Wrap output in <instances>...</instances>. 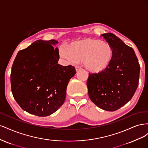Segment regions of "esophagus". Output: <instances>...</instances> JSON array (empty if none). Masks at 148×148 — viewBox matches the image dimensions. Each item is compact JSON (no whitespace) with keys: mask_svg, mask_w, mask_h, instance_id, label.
Segmentation results:
<instances>
[{"mask_svg":"<svg viewBox=\"0 0 148 148\" xmlns=\"http://www.w3.org/2000/svg\"><path fill=\"white\" fill-rule=\"evenodd\" d=\"M81 70H82V68H81V67H79V66H76V71H78Z\"/></svg>","mask_w":148,"mask_h":148,"instance_id":"1","label":"esophagus"}]
</instances>
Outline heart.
I'll return each instance as SVG.
<instances>
[{"label":"heart","mask_w":148,"mask_h":148,"mask_svg":"<svg viewBox=\"0 0 148 148\" xmlns=\"http://www.w3.org/2000/svg\"><path fill=\"white\" fill-rule=\"evenodd\" d=\"M59 52L60 56L70 63L83 61L87 70L96 74L108 69L114 57V50L109 43L92 38L73 42L69 48L62 46Z\"/></svg>","instance_id":"heart-1"}]
</instances>
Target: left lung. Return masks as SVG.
<instances>
[{
  "label": "left lung",
  "instance_id": "left-lung-1",
  "mask_svg": "<svg viewBox=\"0 0 148 148\" xmlns=\"http://www.w3.org/2000/svg\"><path fill=\"white\" fill-rule=\"evenodd\" d=\"M102 36L114 50L110 66L104 72L89 74V97L99 108L115 111L131 100L139 81L140 67L133 49L113 33Z\"/></svg>",
  "mask_w": 148,
  "mask_h": 148
}]
</instances>
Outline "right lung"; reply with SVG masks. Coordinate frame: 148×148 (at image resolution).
<instances>
[{
  "label": "right lung",
  "mask_w": 148,
  "mask_h": 148,
  "mask_svg": "<svg viewBox=\"0 0 148 148\" xmlns=\"http://www.w3.org/2000/svg\"><path fill=\"white\" fill-rule=\"evenodd\" d=\"M56 40H38L18 52L10 75L13 97L21 108L39 117L54 113L64 104L75 67L58 64Z\"/></svg>",
  "instance_id": "right-lung-1"
}]
</instances>
